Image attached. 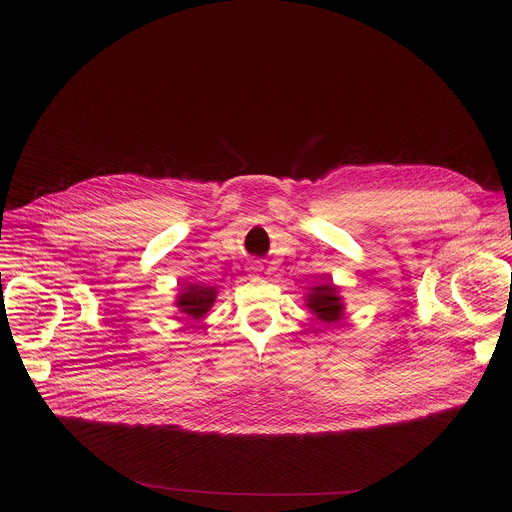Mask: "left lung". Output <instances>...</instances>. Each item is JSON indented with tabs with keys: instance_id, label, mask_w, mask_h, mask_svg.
<instances>
[{
	"instance_id": "left-lung-1",
	"label": "left lung",
	"mask_w": 512,
	"mask_h": 512,
	"mask_svg": "<svg viewBox=\"0 0 512 512\" xmlns=\"http://www.w3.org/2000/svg\"><path fill=\"white\" fill-rule=\"evenodd\" d=\"M312 294L308 296V308L314 310L318 320L322 322H336L342 316V304L336 296L334 285H316L310 289Z\"/></svg>"
}]
</instances>
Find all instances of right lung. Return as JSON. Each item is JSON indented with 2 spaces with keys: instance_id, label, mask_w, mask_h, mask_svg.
I'll list each match as a JSON object with an SVG mask.
<instances>
[{
  "instance_id": "obj_1",
  "label": "right lung",
  "mask_w": 512,
  "mask_h": 512,
  "mask_svg": "<svg viewBox=\"0 0 512 512\" xmlns=\"http://www.w3.org/2000/svg\"><path fill=\"white\" fill-rule=\"evenodd\" d=\"M214 298H216L214 287L190 283L184 287V294H180V298H178V308L192 318H200L208 312Z\"/></svg>"
}]
</instances>
